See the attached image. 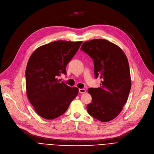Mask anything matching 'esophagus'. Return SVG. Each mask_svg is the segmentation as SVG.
Listing matches in <instances>:
<instances>
[{
	"instance_id": "obj_1",
	"label": "esophagus",
	"mask_w": 154,
	"mask_h": 154,
	"mask_svg": "<svg viewBox=\"0 0 154 154\" xmlns=\"http://www.w3.org/2000/svg\"><path fill=\"white\" fill-rule=\"evenodd\" d=\"M79 92L80 94H84V93H85L86 91H85V89H84V88H80V89L79 90Z\"/></svg>"
}]
</instances>
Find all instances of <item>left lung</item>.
Returning a JSON list of instances; mask_svg holds the SVG:
<instances>
[{"mask_svg":"<svg viewBox=\"0 0 154 154\" xmlns=\"http://www.w3.org/2000/svg\"><path fill=\"white\" fill-rule=\"evenodd\" d=\"M80 50L92 59L95 78L101 79L99 87L88 89L92 100L87 112L101 122H109L122 111L131 91L127 58L119 47L101 38L83 43Z\"/></svg>","mask_w":154,"mask_h":154,"instance_id":"obj_1","label":"left lung"}]
</instances>
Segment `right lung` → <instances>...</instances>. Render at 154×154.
Returning a JSON list of instances; mask_svg holds the SVG:
<instances>
[{
	"instance_id": "add662e5",
	"label": "right lung",
	"mask_w": 154,
	"mask_h": 154,
	"mask_svg": "<svg viewBox=\"0 0 154 154\" xmlns=\"http://www.w3.org/2000/svg\"><path fill=\"white\" fill-rule=\"evenodd\" d=\"M82 42L57 40L37 48L29 59L26 70L27 97L37 114L51 120L63 114L79 89L59 77L67 74L66 66Z\"/></svg>"
}]
</instances>
